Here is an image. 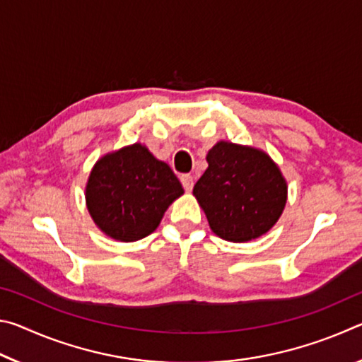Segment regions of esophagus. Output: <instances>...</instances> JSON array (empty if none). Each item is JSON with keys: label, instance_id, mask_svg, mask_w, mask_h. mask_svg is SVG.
<instances>
[{"label": "esophagus", "instance_id": "obj_1", "mask_svg": "<svg viewBox=\"0 0 362 362\" xmlns=\"http://www.w3.org/2000/svg\"><path fill=\"white\" fill-rule=\"evenodd\" d=\"M180 182H182L183 188H185V192H192V188H193V185H194V179H193V175H189V174H183V175L180 177Z\"/></svg>", "mask_w": 362, "mask_h": 362}]
</instances>
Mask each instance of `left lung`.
I'll return each instance as SVG.
<instances>
[{
  "mask_svg": "<svg viewBox=\"0 0 362 362\" xmlns=\"http://www.w3.org/2000/svg\"><path fill=\"white\" fill-rule=\"evenodd\" d=\"M209 168L193 188L217 236L233 243L255 240L283 214L287 185L265 153L218 142L207 153Z\"/></svg>",
  "mask_w": 362,
  "mask_h": 362,
  "instance_id": "1",
  "label": "left lung"
}]
</instances>
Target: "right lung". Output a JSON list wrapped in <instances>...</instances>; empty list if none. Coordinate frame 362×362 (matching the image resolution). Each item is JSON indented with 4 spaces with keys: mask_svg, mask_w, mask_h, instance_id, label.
<instances>
[{
    "mask_svg": "<svg viewBox=\"0 0 362 362\" xmlns=\"http://www.w3.org/2000/svg\"><path fill=\"white\" fill-rule=\"evenodd\" d=\"M180 194L182 183L173 169L146 146L134 144L97 161L86 187V203L105 235L131 243L155 231Z\"/></svg>",
    "mask_w": 362,
    "mask_h": 362,
    "instance_id": "1",
    "label": "right lung"
}]
</instances>
